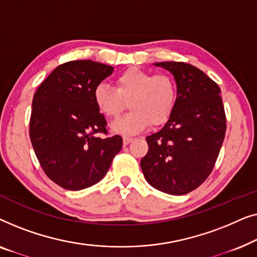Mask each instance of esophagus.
<instances>
[{"label":"esophagus","instance_id":"34e87169","mask_svg":"<svg viewBox=\"0 0 257 257\" xmlns=\"http://www.w3.org/2000/svg\"><path fill=\"white\" fill-rule=\"evenodd\" d=\"M133 140L132 137H128V136H124V138H122V143H124V145H128L130 143H131Z\"/></svg>","mask_w":257,"mask_h":257}]
</instances>
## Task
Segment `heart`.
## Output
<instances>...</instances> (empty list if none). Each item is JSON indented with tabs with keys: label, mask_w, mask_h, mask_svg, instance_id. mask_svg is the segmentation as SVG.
<instances>
[{
	"label": "heart",
	"mask_w": 257,
	"mask_h": 257,
	"mask_svg": "<svg viewBox=\"0 0 257 257\" xmlns=\"http://www.w3.org/2000/svg\"><path fill=\"white\" fill-rule=\"evenodd\" d=\"M115 89L100 83L94 87L93 99L100 113L115 119L128 100L127 114L113 124L114 131L133 135L149 126L159 125L170 117L177 99V85L166 73L130 68L114 78Z\"/></svg>",
	"instance_id": "b5f03b06"
}]
</instances>
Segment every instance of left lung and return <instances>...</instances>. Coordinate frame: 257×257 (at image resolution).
Here are the masks:
<instances>
[{
    "mask_svg": "<svg viewBox=\"0 0 257 257\" xmlns=\"http://www.w3.org/2000/svg\"><path fill=\"white\" fill-rule=\"evenodd\" d=\"M156 65L172 72L178 96L166 124L146 137L149 151L140 166L154 188L172 195L187 194L209 177L222 146L227 119L221 90L188 63Z\"/></svg>",
    "mask_w": 257,
    "mask_h": 257,
    "instance_id": "left-lung-1",
    "label": "left lung"
}]
</instances>
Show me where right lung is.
<instances>
[{"instance_id":"1","label":"right lung","mask_w":257,"mask_h":257,"mask_svg":"<svg viewBox=\"0 0 257 257\" xmlns=\"http://www.w3.org/2000/svg\"><path fill=\"white\" fill-rule=\"evenodd\" d=\"M112 71L89 59L66 62L34 94L31 145L44 173L62 188L79 191L97 184L121 150L122 138L108 136L93 99L94 87Z\"/></svg>"}]
</instances>
